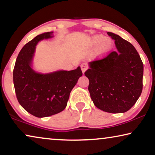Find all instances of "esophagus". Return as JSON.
Masks as SVG:
<instances>
[{"label":"esophagus","mask_w":155,"mask_h":155,"mask_svg":"<svg viewBox=\"0 0 155 155\" xmlns=\"http://www.w3.org/2000/svg\"><path fill=\"white\" fill-rule=\"evenodd\" d=\"M80 67H81V70H82V73H83L86 71V70H87V68H88V65L86 63H82L81 65H80Z\"/></svg>","instance_id":"34e87169"}]
</instances>
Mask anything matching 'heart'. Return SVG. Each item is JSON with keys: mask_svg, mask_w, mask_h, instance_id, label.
Masks as SVG:
<instances>
[{"mask_svg": "<svg viewBox=\"0 0 155 155\" xmlns=\"http://www.w3.org/2000/svg\"><path fill=\"white\" fill-rule=\"evenodd\" d=\"M91 44L94 46L98 45V51L100 54H104L111 46V40L108 37H104V36L101 35H95L92 37Z\"/></svg>", "mask_w": 155, "mask_h": 155, "instance_id": "obj_1", "label": "heart"}]
</instances>
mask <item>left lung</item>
<instances>
[{
	"mask_svg": "<svg viewBox=\"0 0 155 155\" xmlns=\"http://www.w3.org/2000/svg\"><path fill=\"white\" fill-rule=\"evenodd\" d=\"M118 51L90 62L84 72L94 104L109 113H124L136 103L143 90V63L134 46L112 32Z\"/></svg>",
	"mask_w": 155,
	"mask_h": 155,
	"instance_id": "left-lung-1",
	"label": "left lung"
}]
</instances>
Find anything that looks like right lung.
Returning a JSON list of instances; mask_svg holds the SVG:
<instances>
[{
    "label": "right lung",
    "mask_w": 155,
    "mask_h": 155,
    "mask_svg": "<svg viewBox=\"0 0 155 155\" xmlns=\"http://www.w3.org/2000/svg\"><path fill=\"white\" fill-rule=\"evenodd\" d=\"M53 32L37 35L19 53L13 70L17 99L27 112L36 117H47L60 113L66 107L70 93L82 75L80 67L71 71L49 74L36 73L31 68L38 42L52 37Z\"/></svg>",
    "instance_id": "1"
}]
</instances>
